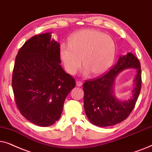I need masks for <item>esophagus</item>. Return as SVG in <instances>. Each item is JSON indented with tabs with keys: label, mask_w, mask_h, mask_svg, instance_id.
<instances>
[{
	"label": "esophagus",
	"mask_w": 152,
	"mask_h": 152,
	"mask_svg": "<svg viewBox=\"0 0 152 152\" xmlns=\"http://www.w3.org/2000/svg\"><path fill=\"white\" fill-rule=\"evenodd\" d=\"M76 86H77L78 87H80L83 85V83L80 81H76Z\"/></svg>",
	"instance_id": "1"
}]
</instances>
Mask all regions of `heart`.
<instances>
[{
  "mask_svg": "<svg viewBox=\"0 0 152 152\" xmlns=\"http://www.w3.org/2000/svg\"><path fill=\"white\" fill-rule=\"evenodd\" d=\"M116 46L110 36L93 29L75 32L69 40V45L62 44L60 58L68 74H74L81 65L82 73L92 72L96 76L104 74L113 65Z\"/></svg>",
  "mask_w": 152,
  "mask_h": 152,
  "instance_id": "b5f03b06",
  "label": "heart"
}]
</instances>
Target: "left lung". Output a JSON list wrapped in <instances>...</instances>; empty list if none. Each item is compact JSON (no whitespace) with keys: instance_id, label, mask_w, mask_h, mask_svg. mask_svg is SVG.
Listing matches in <instances>:
<instances>
[{"instance_id":"1","label":"left lung","mask_w":152,"mask_h":152,"mask_svg":"<svg viewBox=\"0 0 152 152\" xmlns=\"http://www.w3.org/2000/svg\"><path fill=\"white\" fill-rule=\"evenodd\" d=\"M135 68L132 96L120 100L114 94L115 80L124 70ZM140 63L131 53L120 56L116 64L102 77L83 84L84 109L90 122L100 127L113 126L126 120L134 108L141 89Z\"/></svg>"}]
</instances>
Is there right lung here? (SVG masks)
<instances>
[{
  "label": "right lung",
  "mask_w": 152,
  "mask_h": 152,
  "mask_svg": "<svg viewBox=\"0 0 152 152\" xmlns=\"http://www.w3.org/2000/svg\"><path fill=\"white\" fill-rule=\"evenodd\" d=\"M52 32L35 35L20 48L12 75L15 102L21 115L40 126L53 124L76 86L60 65V43Z\"/></svg>",
  "instance_id": "add662e5"
}]
</instances>
